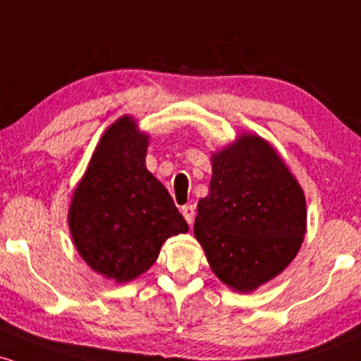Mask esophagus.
<instances>
[{
  "label": "esophagus",
  "instance_id": "34e87169",
  "mask_svg": "<svg viewBox=\"0 0 361 361\" xmlns=\"http://www.w3.org/2000/svg\"><path fill=\"white\" fill-rule=\"evenodd\" d=\"M181 214H183L185 221L188 224H193V219H195V205H185L181 207Z\"/></svg>",
  "mask_w": 361,
  "mask_h": 361
}]
</instances>
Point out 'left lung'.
Returning a JSON list of instances; mask_svg holds the SVG:
<instances>
[{
	"label": "left lung",
	"instance_id": "obj_1",
	"mask_svg": "<svg viewBox=\"0 0 361 361\" xmlns=\"http://www.w3.org/2000/svg\"><path fill=\"white\" fill-rule=\"evenodd\" d=\"M305 219L304 192L280 156L258 135H243L214 154L193 231L215 275L250 292L295 258Z\"/></svg>",
	"mask_w": 361,
	"mask_h": 361
}]
</instances>
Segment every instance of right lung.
<instances>
[{
	"label": "right lung",
	"mask_w": 361,
	"mask_h": 361,
	"mask_svg": "<svg viewBox=\"0 0 361 361\" xmlns=\"http://www.w3.org/2000/svg\"><path fill=\"white\" fill-rule=\"evenodd\" d=\"M146 149L147 135L130 118L115 122L94 149L69 209L82 259L118 283L149 270L163 243L188 231L168 190L146 169Z\"/></svg>",
	"instance_id": "right-lung-1"
}]
</instances>
